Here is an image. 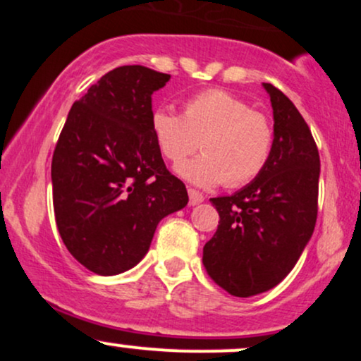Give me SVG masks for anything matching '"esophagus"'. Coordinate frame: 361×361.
Instances as JSON below:
<instances>
[{
    "instance_id": "esophagus-1",
    "label": "esophagus",
    "mask_w": 361,
    "mask_h": 361,
    "mask_svg": "<svg viewBox=\"0 0 361 361\" xmlns=\"http://www.w3.org/2000/svg\"><path fill=\"white\" fill-rule=\"evenodd\" d=\"M188 197H190V205H198L205 200L204 195L193 188H188Z\"/></svg>"
}]
</instances>
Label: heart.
Segmentation results:
<instances>
[{
	"label": "heart",
	"mask_w": 361,
	"mask_h": 361,
	"mask_svg": "<svg viewBox=\"0 0 361 361\" xmlns=\"http://www.w3.org/2000/svg\"><path fill=\"white\" fill-rule=\"evenodd\" d=\"M151 130L159 151L180 164L200 147L204 154L178 166V173L200 186L226 181L239 188L256 180L270 161L275 130L270 118L224 90H205L186 98L183 114L156 109Z\"/></svg>",
	"instance_id": "b5f03b06"
}]
</instances>
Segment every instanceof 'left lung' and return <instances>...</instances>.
Listing matches in <instances>:
<instances>
[{
	"mask_svg": "<svg viewBox=\"0 0 361 361\" xmlns=\"http://www.w3.org/2000/svg\"><path fill=\"white\" fill-rule=\"evenodd\" d=\"M273 109L275 146L263 173L229 197L210 198L219 227L204 267L219 287L251 297L279 285L312 238L321 161L310 128L279 88L263 82Z\"/></svg>",
	"mask_w": 361,
	"mask_h": 361,
	"instance_id": "left-lung-1",
	"label": "left lung"
}]
</instances>
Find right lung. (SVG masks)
Instances as JSON below:
<instances>
[{"mask_svg":"<svg viewBox=\"0 0 361 361\" xmlns=\"http://www.w3.org/2000/svg\"><path fill=\"white\" fill-rule=\"evenodd\" d=\"M169 74L120 66L74 102L52 156L54 214L85 268L111 276L146 256L157 224L188 204L151 130L152 93Z\"/></svg>","mask_w":361,"mask_h":361,"instance_id":"obj_1","label":"right lung"}]
</instances>
